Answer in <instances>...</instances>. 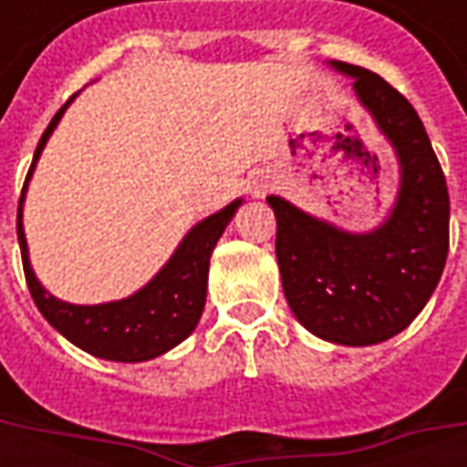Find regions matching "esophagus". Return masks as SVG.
Returning <instances> with one entry per match:
<instances>
[{
    "label": "esophagus",
    "instance_id": "1",
    "mask_svg": "<svg viewBox=\"0 0 467 467\" xmlns=\"http://www.w3.org/2000/svg\"><path fill=\"white\" fill-rule=\"evenodd\" d=\"M275 182H277V177L273 172H265L260 174L257 180H254V197H263L267 190H273Z\"/></svg>",
    "mask_w": 467,
    "mask_h": 467
}]
</instances>
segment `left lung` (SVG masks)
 <instances>
[{
	"label": "left lung",
	"mask_w": 467,
	"mask_h": 467,
	"mask_svg": "<svg viewBox=\"0 0 467 467\" xmlns=\"http://www.w3.org/2000/svg\"><path fill=\"white\" fill-rule=\"evenodd\" d=\"M400 162V190L388 220L370 233H345L283 197L267 202L277 217L275 253L285 300L317 337L375 345L405 330L438 287L448 257L451 197L420 117L370 69L333 62Z\"/></svg>",
	"instance_id": "left-lung-1"
}]
</instances>
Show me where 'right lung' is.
<instances>
[{"instance_id":"right-lung-1","label":"right lung","mask_w":467,"mask_h":467,"mask_svg":"<svg viewBox=\"0 0 467 467\" xmlns=\"http://www.w3.org/2000/svg\"><path fill=\"white\" fill-rule=\"evenodd\" d=\"M75 97H69L62 109L52 117V122L36 144L35 160L26 172L19 210H16V237L22 250V265L25 277L29 285L32 300L45 315V320L57 333H62L95 358L115 362H142L152 360L162 352L172 350L184 337H190L200 323L207 297V273H210V254L214 244L223 237L224 227L230 224L233 214L243 200H234L220 213L210 214L207 220L197 223L184 234L180 247L174 250L170 263L164 265L160 273L154 275L142 290H137L124 300L102 305H72L65 300H57L49 295L36 280L35 270L29 265V250H26L25 224H22V207H25L26 184L32 180L35 164L45 150L49 134L55 132L57 122L62 119L65 109Z\"/></svg>"}]
</instances>
